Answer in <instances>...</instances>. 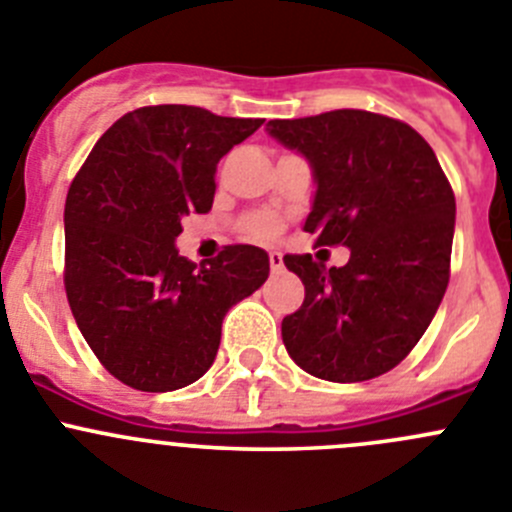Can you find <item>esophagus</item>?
Returning a JSON list of instances; mask_svg holds the SVG:
<instances>
[{"label":"esophagus","instance_id":"esophagus-1","mask_svg":"<svg viewBox=\"0 0 512 512\" xmlns=\"http://www.w3.org/2000/svg\"><path fill=\"white\" fill-rule=\"evenodd\" d=\"M270 270L272 272L283 270V255H280V252H270Z\"/></svg>","mask_w":512,"mask_h":512}]
</instances>
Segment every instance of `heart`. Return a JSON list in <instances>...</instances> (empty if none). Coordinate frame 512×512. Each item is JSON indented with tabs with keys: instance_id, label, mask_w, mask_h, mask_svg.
Masks as SVG:
<instances>
[{
	"instance_id": "obj_1",
	"label": "heart",
	"mask_w": 512,
	"mask_h": 512,
	"mask_svg": "<svg viewBox=\"0 0 512 512\" xmlns=\"http://www.w3.org/2000/svg\"><path fill=\"white\" fill-rule=\"evenodd\" d=\"M278 232H280V224L278 219H272V217H255L250 219V224H247V234L255 237V240H272Z\"/></svg>"
}]
</instances>
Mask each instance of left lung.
Masks as SVG:
<instances>
[{"label": "left lung", "mask_w": 512, "mask_h": 512, "mask_svg": "<svg viewBox=\"0 0 512 512\" xmlns=\"http://www.w3.org/2000/svg\"><path fill=\"white\" fill-rule=\"evenodd\" d=\"M267 133L313 169L305 232L351 250L343 267L283 257L305 285L303 305L283 318L285 348L318 379H376L417 346L450 283V181L412 126L379 113L275 118Z\"/></svg>", "instance_id": "left-lung-1"}]
</instances>
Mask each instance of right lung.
Instances as JSON below:
<instances>
[{
  "label": "right lung",
  "instance_id": "right-lung-1",
  "mask_svg": "<svg viewBox=\"0 0 512 512\" xmlns=\"http://www.w3.org/2000/svg\"><path fill=\"white\" fill-rule=\"evenodd\" d=\"M262 118L197 105H146L118 118L65 199V293L100 364L138 391L207 374L227 310L270 275V257L227 245L207 265L179 255L186 214H207L214 174Z\"/></svg>",
  "mask_w": 512,
  "mask_h": 512
}]
</instances>
